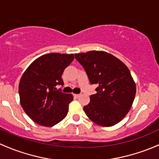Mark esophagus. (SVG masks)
<instances>
[{
	"mask_svg": "<svg viewBox=\"0 0 159 159\" xmlns=\"http://www.w3.org/2000/svg\"><path fill=\"white\" fill-rule=\"evenodd\" d=\"M73 96H74L75 98H78L80 97V94H78V93H75V94H73Z\"/></svg>",
	"mask_w": 159,
	"mask_h": 159,
	"instance_id": "1",
	"label": "esophagus"
}]
</instances>
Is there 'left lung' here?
Segmentation results:
<instances>
[{
  "instance_id": "obj_1",
  "label": "left lung",
  "mask_w": 159,
  "mask_h": 159,
  "mask_svg": "<svg viewBox=\"0 0 159 159\" xmlns=\"http://www.w3.org/2000/svg\"><path fill=\"white\" fill-rule=\"evenodd\" d=\"M97 93L91 95L84 110L90 120L102 126H112L129 111L136 96V84L127 66L103 51L75 54Z\"/></svg>"
}]
</instances>
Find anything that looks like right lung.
I'll return each mask as SVG.
<instances>
[{
    "instance_id": "right-lung-1",
    "label": "right lung",
    "mask_w": 159,
    "mask_h": 159,
    "mask_svg": "<svg viewBox=\"0 0 159 159\" xmlns=\"http://www.w3.org/2000/svg\"><path fill=\"white\" fill-rule=\"evenodd\" d=\"M74 54L49 53L30 65L19 84L20 104L35 123L50 127L67 116L71 93H62L56 85H63V71L74 60Z\"/></svg>"
}]
</instances>
